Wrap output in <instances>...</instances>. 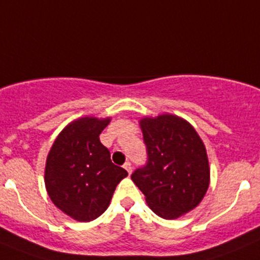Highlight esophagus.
<instances>
[{"instance_id":"34e87169","label":"esophagus","mask_w":260,"mask_h":260,"mask_svg":"<svg viewBox=\"0 0 260 260\" xmlns=\"http://www.w3.org/2000/svg\"><path fill=\"white\" fill-rule=\"evenodd\" d=\"M123 168H125L126 171H127L128 174H132V172H133V165H132V162H130V161H126L125 164H123Z\"/></svg>"}]
</instances>
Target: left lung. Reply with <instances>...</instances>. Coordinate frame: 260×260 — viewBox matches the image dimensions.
Returning a JSON list of instances; mask_svg holds the SVG:
<instances>
[{
	"label": "left lung",
	"mask_w": 260,
	"mask_h": 260,
	"mask_svg": "<svg viewBox=\"0 0 260 260\" xmlns=\"http://www.w3.org/2000/svg\"><path fill=\"white\" fill-rule=\"evenodd\" d=\"M147 161L132 180L151 210L172 220L201 203L210 183L204 144L190 123L172 114L141 121Z\"/></svg>",
	"instance_id": "8db88e82"
}]
</instances>
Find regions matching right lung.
<instances>
[{
    "mask_svg": "<svg viewBox=\"0 0 260 260\" xmlns=\"http://www.w3.org/2000/svg\"><path fill=\"white\" fill-rule=\"evenodd\" d=\"M109 118H80L66 126L53 143L45 167L48 195L78 221H92L109 206L116 186L127 172L110 160L99 135Z\"/></svg>",
    "mask_w": 260,
    "mask_h": 260,
    "instance_id": "obj_1",
    "label": "right lung"
}]
</instances>
